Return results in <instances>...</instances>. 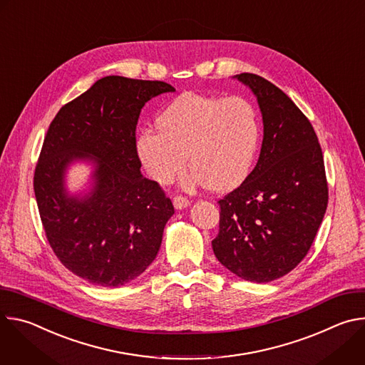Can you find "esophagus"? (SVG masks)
Masks as SVG:
<instances>
[{
    "label": "esophagus",
    "mask_w": 365,
    "mask_h": 365,
    "mask_svg": "<svg viewBox=\"0 0 365 365\" xmlns=\"http://www.w3.org/2000/svg\"><path fill=\"white\" fill-rule=\"evenodd\" d=\"M189 205H190V202L185 196H175L173 197V206L176 207V210H185V207H187Z\"/></svg>",
    "instance_id": "obj_1"
}]
</instances>
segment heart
<instances>
[{
  "label": "heart",
  "mask_w": 365,
  "mask_h": 365,
  "mask_svg": "<svg viewBox=\"0 0 365 365\" xmlns=\"http://www.w3.org/2000/svg\"><path fill=\"white\" fill-rule=\"evenodd\" d=\"M159 131L144 130L135 153L148 176L169 183L186 166L187 189L203 186L230 192L251 173L262 140V121L254 103L242 96L185 92L155 120Z\"/></svg>",
  "instance_id": "1"
}]
</instances>
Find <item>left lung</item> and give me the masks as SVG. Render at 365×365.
<instances>
[{
  "instance_id": "left-lung-1",
  "label": "left lung",
  "mask_w": 365,
  "mask_h": 365,
  "mask_svg": "<svg viewBox=\"0 0 365 365\" xmlns=\"http://www.w3.org/2000/svg\"><path fill=\"white\" fill-rule=\"evenodd\" d=\"M257 98L263 144L248 178L221 199L218 262L235 276L267 283L292 272L315 240L328 205V183L317 133L276 85L235 75Z\"/></svg>"
}]
</instances>
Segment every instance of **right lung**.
<instances>
[{
	"instance_id": "add662e5",
	"label": "right lung",
	"mask_w": 365,
	"mask_h": 365,
	"mask_svg": "<svg viewBox=\"0 0 365 365\" xmlns=\"http://www.w3.org/2000/svg\"><path fill=\"white\" fill-rule=\"evenodd\" d=\"M175 88L106 76L51 121L34 172V195L50 247L73 274L102 287L138 277L159 252L175 214L158 182L141 175L135 127L145 102ZM93 165L91 187L72 195L67 169Z\"/></svg>"
}]
</instances>
